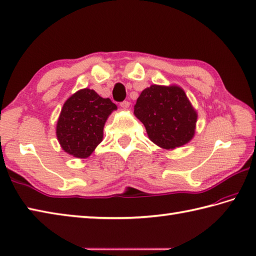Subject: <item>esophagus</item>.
Returning <instances> with one entry per match:
<instances>
[{"label":"esophagus","mask_w":256,"mask_h":256,"mask_svg":"<svg viewBox=\"0 0 256 256\" xmlns=\"http://www.w3.org/2000/svg\"><path fill=\"white\" fill-rule=\"evenodd\" d=\"M129 106H130V102L127 100H124V101H122V102H120V107H122V109H128Z\"/></svg>","instance_id":"obj_1"}]
</instances>
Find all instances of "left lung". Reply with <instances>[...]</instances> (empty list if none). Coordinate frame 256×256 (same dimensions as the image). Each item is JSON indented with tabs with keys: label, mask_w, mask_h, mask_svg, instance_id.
I'll list each match as a JSON object with an SVG mask.
<instances>
[{
	"label": "left lung",
	"mask_w": 256,
	"mask_h": 256,
	"mask_svg": "<svg viewBox=\"0 0 256 256\" xmlns=\"http://www.w3.org/2000/svg\"><path fill=\"white\" fill-rule=\"evenodd\" d=\"M134 109L149 139L159 147H180L194 136L197 114L180 86H150L139 96Z\"/></svg>",
	"instance_id": "obj_1"
}]
</instances>
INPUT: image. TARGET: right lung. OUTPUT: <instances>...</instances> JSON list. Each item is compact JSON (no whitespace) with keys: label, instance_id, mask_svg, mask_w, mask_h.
<instances>
[{"label":"right lung","instance_id":"add662e5","mask_svg":"<svg viewBox=\"0 0 256 256\" xmlns=\"http://www.w3.org/2000/svg\"><path fill=\"white\" fill-rule=\"evenodd\" d=\"M117 109L109 98L94 90L82 89L66 101L56 124V137L70 155L86 158L102 140L108 116Z\"/></svg>","mask_w":256,"mask_h":256}]
</instances>
